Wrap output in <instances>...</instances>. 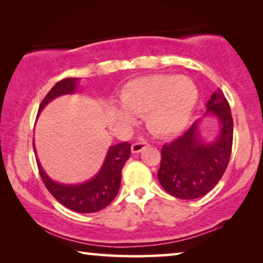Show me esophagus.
Instances as JSON below:
<instances>
[{
    "instance_id": "esophagus-1",
    "label": "esophagus",
    "mask_w": 263,
    "mask_h": 263,
    "mask_svg": "<svg viewBox=\"0 0 263 263\" xmlns=\"http://www.w3.org/2000/svg\"><path fill=\"white\" fill-rule=\"evenodd\" d=\"M147 147H149V143L146 142V141H142V142H135L132 145V152L133 153H139L143 151Z\"/></svg>"
}]
</instances>
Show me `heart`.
I'll return each mask as SVG.
<instances>
[{"mask_svg": "<svg viewBox=\"0 0 263 263\" xmlns=\"http://www.w3.org/2000/svg\"><path fill=\"white\" fill-rule=\"evenodd\" d=\"M199 98L193 80L179 75L158 74L135 79L122 89L124 107H115L114 116L122 123H134V115L147 114L151 132L159 136L177 134L188 124Z\"/></svg>", "mask_w": 263, "mask_h": 263, "instance_id": "b5f03b06", "label": "heart"}]
</instances>
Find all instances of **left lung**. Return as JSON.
Segmentation results:
<instances>
[{"mask_svg":"<svg viewBox=\"0 0 263 263\" xmlns=\"http://www.w3.org/2000/svg\"><path fill=\"white\" fill-rule=\"evenodd\" d=\"M206 107V115H215L220 123V132L213 141L204 142L201 138L199 120L161 148L158 179L170 195L178 199L193 200L210 193L221 179L231 157L233 121L221 89L211 96Z\"/></svg>","mask_w":263,"mask_h":263,"instance_id":"left-lung-1","label":"left lung"}]
</instances>
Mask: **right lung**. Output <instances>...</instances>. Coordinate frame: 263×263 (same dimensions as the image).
Returning a JSON list of instances; mask_svg holds the SVG:
<instances>
[{
	"mask_svg": "<svg viewBox=\"0 0 263 263\" xmlns=\"http://www.w3.org/2000/svg\"><path fill=\"white\" fill-rule=\"evenodd\" d=\"M78 81V78H67L57 82L43 99L39 105V112L52 99L63 95H71L77 91ZM129 157H130L129 142H121L111 146L98 174L86 183L74 185L60 184L52 181L43 170L38 159L37 164L43 183L60 203L78 213H95L105 208L116 197L121 184L122 168Z\"/></svg>",
	"mask_w": 263,
	"mask_h": 263,
	"instance_id": "right-lung-1",
	"label": "right lung"
}]
</instances>
